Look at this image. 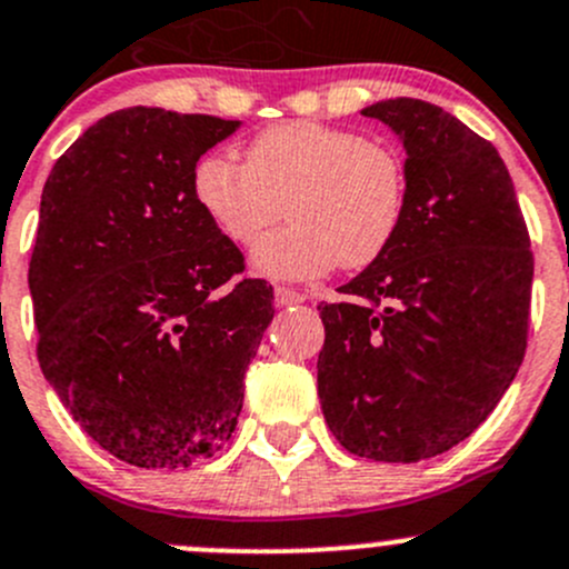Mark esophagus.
Wrapping results in <instances>:
<instances>
[{"label": "esophagus", "instance_id": "esophagus-1", "mask_svg": "<svg viewBox=\"0 0 569 569\" xmlns=\"http://www.w3.org/2000/svg\"><path fill=\"white\" fill-rule=\"evenodd\" d=\"M300 302H302L300 291L286 289V286H278V289H274V306L289 308V306H300Z\"/></svg>", "mask_w": 569, "mask_h": 569}]
</instances>
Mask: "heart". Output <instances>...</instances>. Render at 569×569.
Returning <instances> with one entry per match:
<instances>
[{
	"label": "heart",
	"instance_id": "1",
	"mask_svg": "<svg viewBox=\"0 0 569 569\" xmlns=\"http://www.w3.org/2000/svg\"><path fill=\"white\" fill-rule=\"evenodd\" d=\"M192 198L206 220L233 244H250L258 274L311 280L363 269L386 256L407 211V170L399 151L358 131L317 120H289L252 137L244 164L206 153L192 168Z\"/></svg>",
	"mask_w": 569,
	"mask_h": 569
}]
</instances>
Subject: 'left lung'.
Returning a JSON list of instances; mask_svg holds the SVG:
<instances>
[{
    "instance_id": "8db88e82",
    "label": "left lung",
    "mask_w": 569,
    "mask_h": 569,
    "mask_svg": "<svg viewBox=\"0 0 569 569\" xmlns=\"http://www.w3.org/2000/svg\"><path fill=\"white\" fill-rule=\"evenodd\" d=\"M405 146L407 211L386 256L321 308L319 399L338 443L418 462L462 443L526 355L533 256L507 164L446 109H363Z\"/></svg>"
}]
</instances>
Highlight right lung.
<instances>
[{"mask_svg":"<svg viewBox=\"0 0 569 569\" xmlns=\"http://www.w3.org/2000/svg\"><path fill=\"white\" fill-rule=\"evenodd\" d=\"M239 120L129 107L90 126L40 194L30 261L40 371L73 421L137 468H189L231 440L272 286L192 198Z\"/></svg>","mask_w":569,"mask_h":569,"instance_id":"right-lung-1","label":"right lung"}]
</instances>
